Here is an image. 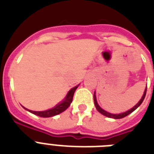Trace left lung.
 <instances>
[{"label":"left lung","instance_id":"8db88e82","mask_svg":"<svg viewBox=\"0 0 154 154\" xmlns=\"http://www.w3.org/2000/svg\"><path fill=\"white\" fill-rule=\"evenodd\" d=\"M146 89H147V86H146V89H145V92H144L143 96L141 97V99L138 101V102H137V104L136 105H134V107L132 108V109H130L128 110V111H126V112H122V113H118V114L110 113V112H107V111H105V110H104L103 109H101V108L100 107V105L97 104V97H96V95H95V93H94V105H95V106H96V109H97V111H98L99 112H101V114L104 115V116H105V117H109V118H113V119H121V118H123V117H126V116H128L129 114H130L131 112H134V110L137 109V108H138L139 106L141 105V104L142 103V101H144V99H145V97H146Z\"/></svg>","mask_w":154,"mask_h":154}]
</instances>
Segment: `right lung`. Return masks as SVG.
<instances>
[{
  "mask_svg": "<svg viewBox=\"0 0 154 154\" xmlns=\"http://www.w3.org/2000/svg\"><path fill=\"white\" fill-rule=\"evenodd\" d=\"M78 86H79V85L70 89L69 93L67 94V95H66V97H65V99L61 102H60L59 104L56 105L55 107H53V109H49L45 110V111H32V110L28 109L25 107H24V109L29 111V112H32L33 114L37 115V116L41 117H50L56 116V115L57 114H60V113L64 112L65 109H67L68 108H69L71 102L72 101L73 94H74L75 91H76V89H77Z\"/></svg>",
  "mask_w": 154,
  "mask_h": 154,
  "instance_id": "obj_1",
  "label": "right lung"
}]
</instances>
